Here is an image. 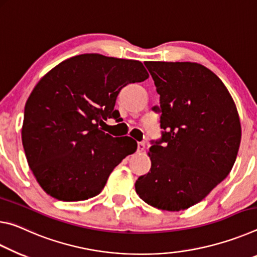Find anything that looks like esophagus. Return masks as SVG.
Returning a JSON list of instances; mask_svg holds the SVG:
<instances>
[{
	"label": "esophagus",
	"mask_w": 257,
	"mask_h": 257,
	"mask_svg": "<svg viewBox=\"0 0 257 257\" xmlns=\"http://www.w3.org/2000/svg\"><path fill=\"white\" fill-rule=\"evenodd\" d=\"M146 148V144L145 142H139L138 144V151L139 153H141V151H144Z\"/></svg>",
	"instance_id": "34e87169"
}]
</instances>
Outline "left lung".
Listing matches in <instances>:
<instances>
[{"instance_id": "left-lung-1", "label": "left lung", "mask_w": 257, "mask_h": 257, "mask_svg": "<svg viewBox=\"0 0 257 257\" xmlns=\"http://www.w3.org/2000/svg\"><path fill=\"white\" fill-rule=\"evenodd\" d=\"M161 95L162 139L148 153L151 168L136 182L147 204L178 212L203 200L230 173L241 139L232 96L197 62L146 61Z\"/></svg>"}]
</instances>
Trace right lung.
Here are the masks:
<instances>
[{"mask_svg": "<svg viewBox=\"0 0 257 257\" xmlns=\"http://www.w3.org/2000/svg\"><path fill=\"white\" fill-rule=\"evenodd\" d=\"M149 77L142 62L85 53L62 61L36 84L25 106L23 146L41 188L53 198L81 201L102 191L137 142L100 128L117 117V95Z\"/></svg>", "mask_w": 257, "mask_h": 257, "instance_id": "obj_1", "label": "right lung"}]
</instances>
